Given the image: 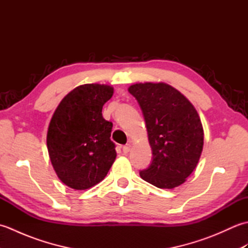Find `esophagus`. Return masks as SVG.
Segmentation results:
<instances>
[{"label":"esophagus","mask_w":248,"mask_h":248,"mask_svg":"<svg viewBox=\"0 0 248 248\" xmlns=\"http://www.w3.org/2000/svg\"><path fill=\"white\" fill-rule=\"evenodd\" d=\"M130 150H131V145L130 144H127V145L123 147V151L124 152V154H128Z\"/></svg>","instance_id":"obj_1"}]
</instances>
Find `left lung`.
Listing matches in <instances>:
<instances>
[{
    "instance_id": "obj_1",
    "label": "left lung",
    "mask_w": 248,
    "mask_h": 248,
    "mask_svg": "<svg viewBox=\"0 0 248 248\" xmlns=\"http://www.w3.org/2000/svg\"><path fill=\"white\" fill-rule=\"evenodd\" d=\"M129 93L143 113L154 155L140 176L159 188L179 186L193 172L202 151L203 129L197 110L165 83L134 84Z\"/></svg>"
}]
</instances>
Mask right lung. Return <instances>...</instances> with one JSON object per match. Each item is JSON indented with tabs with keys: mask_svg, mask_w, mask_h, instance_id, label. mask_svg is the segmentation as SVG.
Listing matches in <instances>:
<instances>
[{
	"mask_svg": "<svg viewBox=\"0 0 248 248\" xmlns=\"http://www.w3.org/2000/svg\"><path fill=\"white\" fill-rule=\"evenodd\" d=\"M113 88L85 84L62 100L52 116L46 146L57 176L71 188L86 189L107 176L116 159L113 124L102 116Z\"/></svg>",
	"mask_w": 248,
	"mask_h": 248,
	"instance_id": "obj_1",
	"label": "right lung"
}]
</instances>
